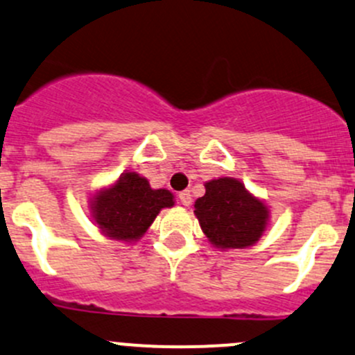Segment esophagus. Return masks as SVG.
Listing matches in <instances>:
<instances>
[{
    "label": "esophagus",
    "mask_w": 355,
    "mask_h": 355,
    "mask_svg": "<svg viewBox=\"0 0 355 355\" xmlns=\"http://www.w3.org/2000/svg\"><path fill=\"white\" fill-rule=\"evenodd\" d=\"M178 200H180L182 206H190V202H192V196H190L189 190H184V192L178 193Z\"/></svg>",
    "instance_id": "obj_1"
}]
</instances>
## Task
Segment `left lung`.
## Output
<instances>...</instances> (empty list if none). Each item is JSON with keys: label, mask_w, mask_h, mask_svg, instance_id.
Listing matches in <instances>:
<instances>
[{"label": "left lung", "mask_w": 355, "mask_h": 355, "mask_svg": "<svg viewBox=\"0 0 355 355\" xmlns=\"http://www.w3.org/2000/svg\"><path fill=\"white\" fill-rule=\"evenodd\" d=\"M193 204L202 233L221 252L253 246L270 225V206L233 177L212 178Z\"/></svg>", "instance_id": "left-lung-1"}]
</instances>
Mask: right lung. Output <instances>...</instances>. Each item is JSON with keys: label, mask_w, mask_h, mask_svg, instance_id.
<instances>
[{"label": "right lung", "mask_w": 355, "mask_h": 355, "mask_svg": "<svg viewBox=\"0 0 355 355\" xmlns=\"http://www.w3.org/2000/svg\"><path fill=\"white\" fill-rule=\"evenodd\" d=\"M175 206V196L166 189H151L148 178L128 170L105 187L89 196L93 223L109 240L134 243L141 240L159 211Z\"/></svg>", "instance_id": "obj_1"}]
</instances>
